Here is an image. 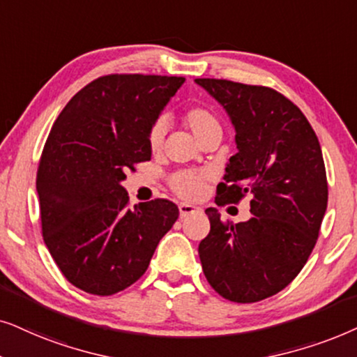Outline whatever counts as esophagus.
Returning a JSON list of instances; mask_svg holds the SVG:
<instances>
[{"instance_id": "34e87169", "label": "esophagus", "mask_w": 357, "mask_h": 357, "mask_svg": "<svg viewBox=\"0 0 357 357\" xmlns=\"http://www.w3.org/2000/svg\"><path fill=\"white\" fill-rule=\"evenodd\" d=\"M201 208L196 207V206H191V204H179V213H181V217H188L191 215V213H197Z\"/></svg>"}]
</instances>
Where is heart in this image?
I'll return each mask as SVG.
<instances>
[{"label":"heart","instance_id":"heart-1","mask_svg":"<svg viewBox=\"0 0 357 357\" xmlns=\"http://www.w3.org/2000/svg\"><path fill=\"white\" fill-rule=\"evenodd\" d=\"M181 121L189 130L192 132L194 137L204 144L211 137L220 135L222 137V126L215 112L206 106H194L189 107L186 112L183 114ZM166 134L165 122L158 119L151 123L149 130V146L150 150L156 153L163 146ZM169 186L173 191L184 199H199L206 191L207 186V176L202 173H196V171H178L171 176Z\"/></svg>","mask_w":357,"mask_h":357}]
</instances>
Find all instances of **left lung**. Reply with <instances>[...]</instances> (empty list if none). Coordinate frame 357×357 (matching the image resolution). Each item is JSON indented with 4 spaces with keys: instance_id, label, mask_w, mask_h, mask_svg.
Wrapping results in <instances>:
<instances>
[{
    "instance_id": "1",
    "label": "left lung",
    "mask_w": 357,
    "mask_h": 357,
    "mask_svg": "<svg viewBox=\"0 0 357 357\" xmlns=\"http://www.w3.org/2000/svg\"><path fill=\"white\" fill-rule=\"evenodd\" d=\"M196 83L225 107L236 132L238 153L215 204L250 196L253 213L234 223L207 208L211 231L199 243L204 275L227 301H264L296 279L315 248L328 204L320 142L301 109L273 88L217 78Z\"/></svg>"
}]
</instances>
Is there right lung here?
<instances>
[{
    "instance_id": "add662e5",
    "label": "right lung",
    "mask_w": 357,
    "mask_h": 357,
    "mask_svg": "<svg viewBox=\"0 0 357 357\" xmlns=\"http://www.w3.org/2000/svg\"><path fill=\"white\" fill-rule=\"evenodd\" d=\"M183 76L106 75L56 117L37 169L42 236L66 281L112 296L139 281L179 217L168 199L129 207L127 171L151 158L149 130Z\"/></svg>"
}]
</instances>
